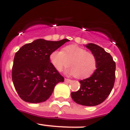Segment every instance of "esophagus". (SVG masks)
<instances>
[{
  "label": "esophagus",
  "mask_w": 130,
  "mask_h": 130,
  "mask_svg": "<svg viewBox=\"0 0 130 130\" xmlns=\"http://www.w3.org/2000/svg\"><path fill=\"white\" fill-rule=\"evenodd\" d=\"M64 81H65V82H67V83H70V82H71L72 80H70V79H68V78H65V79H64Z\"/></svg>",
  "instance_id": "esophagus-1"
}]
</instances>
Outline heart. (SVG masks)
Segmentation results:
<instances>
[{"label":"heart","mask_w":130,"mask_h":130,"mask_svg":"<svg viewBox=\"0 0 130 130\" xmlns=\"http://www.w3.org/2000/svg\"><path fill=\"white\" fill-rule=\"evenodd\" d=\"M50 60L55 69L59 72L67 67L69 62L70 68L67 73L74 74L79 79L90 77L96 68V60L94 54L76 45L66 46L61 52L54 51L50 54Z\"/></svg>","instance_id":"heart-1"}]
</instances>
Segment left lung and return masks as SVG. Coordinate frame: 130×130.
I'll return each instance as SVG.
<instances>
[{"mask_svg":"<svg viewBox=\"0 0 130 130\" xmlns=\"http://www.w3.org/2000/svg\"><path fill=\"white\" fill-rule=\"evenodd\" d=\"M86 46L96 58V70L90 78L80 80V88L71 93L73 100L78 104L94 106L100 104L110 95L116 78V63L104 48L90 43Z\"/></svg>","mask_w":130,"mask_h":130,"instance_id":"obj_1","label":"left lung"}]
</instances>
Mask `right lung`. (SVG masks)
Returning a JSON list of instances; mask_svg holds the SVG:
<instances>
[{
  "label": "right lung",
  "mask_w": 130,
  "mask_h": 130,
  "mask_svg": "<svg viewBox=\"0 0 130 130\" xmlns=\"http://www.w3.org/2000/svg\"><path fill=\"white\" fill-rule=\"evenodd\" d=\"M68 41L37 39L16 52L12 79L21 99L29 103L43 102L52 95L55 86L64 82V77L50 62V56Z\"/></svg>",
  "instance_id": "add662e5"
}]
</instances>
